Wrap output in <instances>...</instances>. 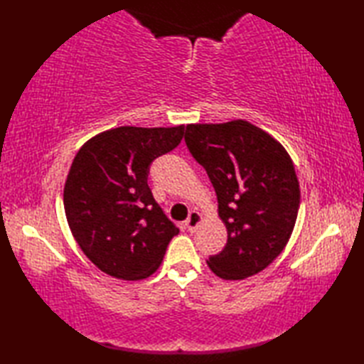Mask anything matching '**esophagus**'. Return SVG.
<instances>
[{"label": "esophagus", "mask_w": 364, "mask_h": 364, "mask_svg": "<svg viewBox=\"0 0 364 364\" xmlns=\"http://www.w3.org/2000/svg\"><path fill=\"white\" fill-rule=\"evenodd\" d=\"M202 220H203L202 214L197 213V211H192V213L189 214L188 220H186V227H188V230H189V231H196V230H197V227L200 225V223H202Z\"/></svg>", "instance_id": "obj_1"}]
</instances>
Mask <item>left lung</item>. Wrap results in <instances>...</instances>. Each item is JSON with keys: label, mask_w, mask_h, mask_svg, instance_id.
<instances>
[{"label": "left lung", "mask_w": 364, "mask_h": 364, "mask_svg": "<svg viewBox=\"0 0 364 364\" xmlns=\"http://www.w3.org/2000/svg\"><path fill=\"white\" fill-rule=\"evenodd\" d=\"M184 141L218 196L227 245L206 259L223 280L261 272L288 244L297 220L300 188L284 146L242 119L191 123Z\"/></svg>", "instance_id": "1"}]
</instances>
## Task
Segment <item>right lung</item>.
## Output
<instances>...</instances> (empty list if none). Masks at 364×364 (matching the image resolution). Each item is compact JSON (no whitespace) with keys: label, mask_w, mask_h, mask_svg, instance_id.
Returning <instances> with one entry per match:
<instances>
[{"label":"right lung","mask_w":364,"mask_h":364,"mask_svg":"<svg viewBox=\"0 0 364 364\" xmlns=\"http://www.w3.org/2000/svg\"><path fill=\"white\" fill-rule=\"evenodd\" d=\"M184 125L119 127L90 137L76 153L64 186L68 227L84 255L119 280L158 270L180 233L146 184L149 166L181 142Z\"/></svg>","instance_id":"add662e5"}]
</instances>
